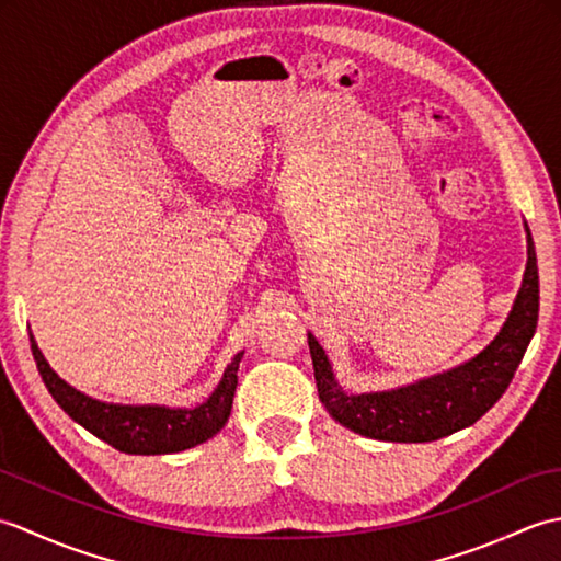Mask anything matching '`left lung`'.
<instances>
[{"label": "left lung", "instance_id": "1", "mask_svg": "<svg viewBox=\"0 0 561 561\" xmlns=\"http://www.w3.org/2000/svg\"><path fill=\"white\" fill-rule=\"evenodd\" d=\"M528 229V226H526ZM540 277L535 257L533 236L528 231V265L523 274L514 311L494 342L474 356L472 362L453 368L448 374L420 380V383L388 390L350 396L330 371L323 347L308 335L316 386L320 402L335 420L352 432L398 444H424L470 426L504 396L511 378L526 354L538 325Z\"/></svg>", "mask_w": 561, "mask_h": 561}]
</instances>
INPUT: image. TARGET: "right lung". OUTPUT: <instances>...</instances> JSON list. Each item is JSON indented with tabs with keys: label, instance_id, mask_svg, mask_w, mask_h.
I'll return each mask as SVG.
<instances>
[{
	"label": "right lung",
	"instance_id": "add662e5",
	"mask_svg": "<svg viewBox=\"0 0 561 561\" xmlns=\"http://www.w3.org/2000/svg\"><path fill=\"white\" fill-rule=\"evenodd\" d=\"M31 352L35 366H38L45 388L50 390L55 402L62 408L71 420L81 424L87 432L99 436L105 444L133 456H161V453H178L205 444L217 432H221L231 414L233 392H236V371L241 364V354L224 371L221 383L211 392L207 402L193 410H171L159 404H108L93 400L83 392L67 386L50 364L45 362L38 344L31 335Z\"/></svg>",
	"mask_w": 561,
	"mask_h": 561
}]
</instances>
